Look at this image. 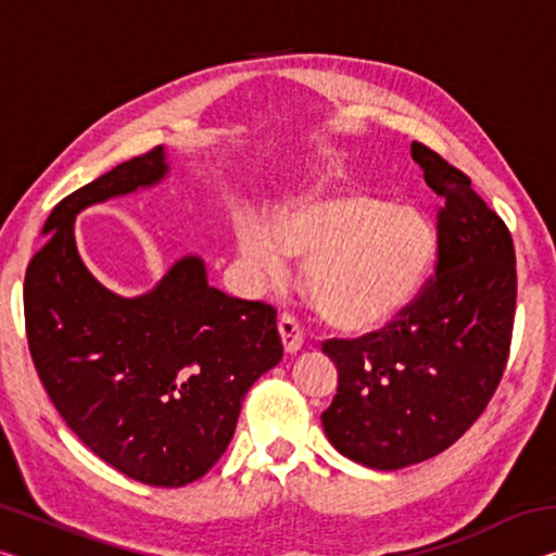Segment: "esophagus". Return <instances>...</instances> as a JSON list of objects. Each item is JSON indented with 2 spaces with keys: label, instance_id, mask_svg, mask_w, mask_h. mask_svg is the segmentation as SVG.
Returning <instances> with one entry per match:
<instances>
[{
  "label": "esophagus",
  "instance_id": "1",
  "mask_svg": "<svg viewBox=\"0 0 556 556\" xmlns=\"http://www.w3.org/2000/svg\"><path fill=\"white\" fill-rule=\"evenodd\" d=\"M279 333L281 341H285L287 353H296L304 345V326H301V318L296 314L285 312L279 316Z\"/></svg>",
  "mask_w": 556,
  "mask_h": 556
}]
</instances>
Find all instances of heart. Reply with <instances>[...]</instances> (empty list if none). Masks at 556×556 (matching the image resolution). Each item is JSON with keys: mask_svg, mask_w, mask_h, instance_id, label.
Listing matches in <instances>:
<instances>
[{"mask_svg": "<svg viewBox=\"0 0 556 556\" xmlns=\"http://www.w3.org/2000/svg\"><path fill=\"white\" fill-rule=\"evenodd\" d=\"M240 257L262 279H279L289 255H306L314 306L341 331L388 324L417 294L434 260V228L414 208L351 193L306 201L271 230L244 218Z\"/></svg>", "mask_w": 556, "mask_h": 556, "instance_id": "heart-1", "label": "heart"}]
</instances>
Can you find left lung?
Here are the masks:
<instances>
[{"mask_svg": "<svg viewBox=\"0 0 556 556\" xmlns=\"http://www.w3.org/2000/svg\"><path fill=\"white\" fill-rule=\"evenodd\" d=\"M412 159L444 201L434 275L378 331L321 343L338 370L326 437L378 470L421 464L473 427L501 384L515 324L507 225L434 149L412 142Z\"/></svg>", "mask_w": 556, "mask_h": 556, "instance_id": "left-lung-1", "label": "left lung"}]
</instances>
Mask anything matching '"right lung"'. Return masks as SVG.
<instances>
[{
	"mask_svg": "<svg viewBox=\"0 0 556 556\" xmlns=\"http://www.w3.org/2000/svg\"><path fill=\"white\" fill-rule=\"evenodd\" d=\"M154 147L55 205L24 279L34 368L73 434L131 481L181 488L218 464L260 375L281 361L277 308L223 294L199 257L154 291L112 294L83 265L75 213L162 181Z\"/></svg>",
	"mask_w": 556,
	"mask_h": 556,
	"instance_id": "right-lung-1",
	"label": "right lung"
}]
</instances>
